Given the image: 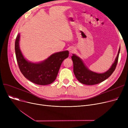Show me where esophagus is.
Instances as JSON below:
<instances>
[{
    "label": "esophagus",
    "mask_w": 128,
    "mask_h": 128,
    "mask_svg": "<svg viewBox=\"0 0 128 128\" xmlns=\"http://www.w3.org/2000/svg\"><path fill=\"white\" fill-rule=\"evenodd\" d=\"M75 48H70V49H69V51H70V53H74L75 52Z\"/></svg>",
    "instance_id": "obj_1"
}]
</instances>
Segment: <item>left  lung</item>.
Wrapping results in <instances>:
<instances>
[{
	"mask_svg": "<svg viewBox=\"0 0 128 128\" xmlns=\"http://www.w3.org/2000/svg\"><path fill=\"white\" fill-rule=\"evenodd\" d=\"M120 50V46L115 61L110 68L103 73H97L90 70L81 58L73 54L72 56L73 62V70L77 80L82 84L86 85L96 84L104 81L112 74L116 68Z\"/></svg>",
	"mask_w": 128,
	"mask_h": 128,
	"instance_id": "1",
	"label": "left lung"
}]
</instances>
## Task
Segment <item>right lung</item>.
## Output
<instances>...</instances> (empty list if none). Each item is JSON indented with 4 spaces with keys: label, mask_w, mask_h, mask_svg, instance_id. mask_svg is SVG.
<instances>
[{
    "label": "right lung",
    "mask_w": 128,
    "mask_h": 128,
    "mask_svg": "<svg viewBox=\"0 0 128 128\" xmlns=\"http://www.w3.org/2000/svg\"><path fill=\"white\" fill-rule=\"evenodd\" d=\"M20 34L17 35L15 42V52L17 62L24 76L31 82L39 85H47L56 80L60 66L64 59L68 58V51L52 54L42 62L33 63L27 60L20 50Z\"/></svg>",
    "instance_id": "right-lung-1"
}]
</instances>
